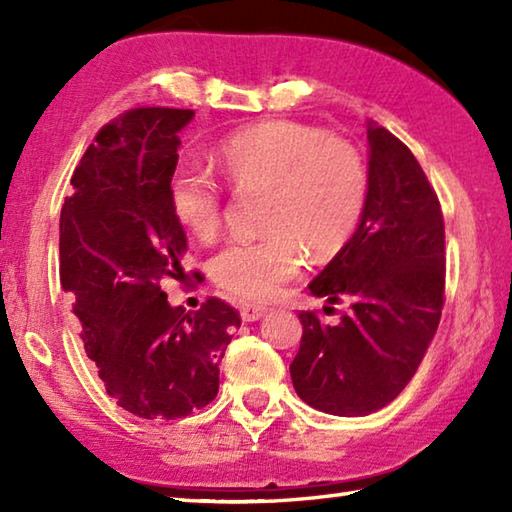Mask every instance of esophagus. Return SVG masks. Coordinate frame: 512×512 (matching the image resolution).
<instances>
[{
    "label": "esophagus",
    "mask_w": 512,
    "mask_h": 512,
    "mask_svg": "<svg viewBox=\"0 0 512 512\" xmlns=\"http://www.w3.org/2000/svg\"><path fill=\"white\" fill-rule=\"evenodd\" d=\"M268 314V307L264 305H244L241 307V318L246 320V323H255V320L264 318Z\"/></svg>",
    "instance_id": "esophagus-1"
}]
</instances>
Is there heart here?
Instances as JSON below:
<instances>
[{
    "label": "heart",
    "mask_w": 512,
    "mask_h": 512,
    "mask_svg": "<svg viewBox=\"0 0 512 512\" xmlns=\"http://www.w3.org/2000/svg\"><path fill=\"white\" fill-rule=\"evenodd\" d=\"M216 164L239 192H264L266 235L232 241L212 259V277L241 300H271L302 262L329 259L350 244L366 216L370 173L361 151L343 137L291 119H268L232 133ZM169 205L196 239L212 241L223 223V187L212 173L178 169Z\"/></svg>",
    "instance_id": "b5f03b06"
}]
</instances>
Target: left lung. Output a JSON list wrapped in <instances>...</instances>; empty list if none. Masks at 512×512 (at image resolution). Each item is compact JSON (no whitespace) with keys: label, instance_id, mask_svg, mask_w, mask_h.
I'll list each match as a JSON object with an SVG mask.
<instances>
[{"label":"left lung","instance_id":"obj_1","mask_svg":"<svg viewBox=\"0 0 512 512\" xmlns=\"http://www.w3.org/2000/svg\"><path fill=\"white\" fill-rule=\"evenodd\" d=\"M370 196L357 235L309 289L350 302L336 325L300 311L293 388L318 411L354 418L404 391L445 305V221L409 146L368 121ZM334 307H325L329 314Z\"/></svg>","mask_w":512,"mask_h":512}]
</instances>
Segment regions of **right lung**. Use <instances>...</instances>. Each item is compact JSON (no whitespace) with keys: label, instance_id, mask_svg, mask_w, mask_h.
Instances as JSON below:
<instances>
[{"label":"right lung","instance_id":"add662e5","mask_svg":"<svg viewBox=\"0 0 512 512\" xmlns=\"http://www.w3.org/2000/svg\"><path fill=\"white\" fill-rule=\"evenodd\" d=\"M194 110L140 106L112 119L74 169L60 210V284L108 395L144 420H176L219 393V361L241 325L210 296L187 314L160 282L185 275L183 225L169 205L178 131ZM196 280H201V273Z\"/></svg>","mask_w":512,"mask_h":512}]
</instances>
